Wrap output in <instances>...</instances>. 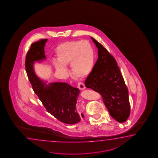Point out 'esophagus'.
Instances as JSON below:
<instances>
[{"label":"esophagus","instance_id":"esophagus-1","mask_svg":"<svg viewBox=\"0 0 158 158\" xmlns=\"http://www.w3.org/2000/svg\"><path fill=\"white\" fill-rule=\"evenodd\" d=\"M77 87L78 88L81 90H84L86 88L85 86L84 85V84L82 82H79L78 83Z\"/></svg>","mask_w":158,"mask_h":158}]
</instances>
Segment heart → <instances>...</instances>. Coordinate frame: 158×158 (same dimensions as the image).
<instances>
[{"instance_id":"b5f03b06","label":"heart","mask_w":158,"mask_h":158,"mask_svg":"<svg viewBox=\"0 0 158 158\" xmlns=\"http://www.w3.org/2000/svg\"><path fill=\"white\" fill-rule=\"evenodd\" d=\"M56 56L58 62L53 61V66L63 77L68 74L65 66L69 64L72 74L80 77H87L93 71L94 51L88 40L70 41L61 44L56 49Z\"/></svg>"}]
</instances>
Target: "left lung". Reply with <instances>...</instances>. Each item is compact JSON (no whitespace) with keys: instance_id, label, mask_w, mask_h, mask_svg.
Listing matches in <instances>:
<instances>
[{"instance_id":"left-lung-1","label":"left lung","mask_w":158,"mask_h":158,"mask_svg":"<svg viewBox=\"0 0 158 158\" xmlns=\"http://www.w3.org/2000/svg\"><path fill=\"white\" fill-rule=\"evenodd\" d=\"M91 38L98 49V59L85 81V86L99 93L110 115L123 123L130 114L128 89L114 58L101 44Z\"/></svg>"}]
</instances>
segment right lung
<instances>
[{
  "instance_id": "add662e5",
  "label": "right lung",
  "mask_w": 158,
  "mask_h": 158,
  "mask_svg": "<svg viewBox=\"0 0 158 158\" xmlns=\"http://www.w3.org/2000/svg\"><path fill=\"white\" fill-rule=\"evenodd\" d=\"M48 39H41L31 44L26 56L25 68L35 93L47 111L64 123L73 124L84 118L76 110V102L80 90L64 82H53L47 85L35 74V62L46 59L44 47Z\"/></svg>"
}]
</instances>
